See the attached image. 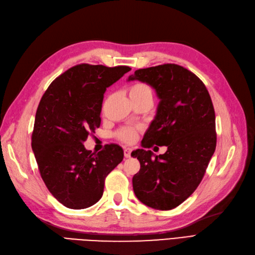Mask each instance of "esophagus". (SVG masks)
Returning <instances> with one entry per match:
<instances>
[{
  "label": "esophagus",
  "instance_id": "obj_1",
  "mask_svg": "<svg viewBox=\"0 0 255 255\" xmlns=\"http://www.w3.org/2000/svg\"><path fill=\"white\" fill-rule=\"evenodd\" d=\"M130 153H132V149H130V148H125V156L127 158L130 157Z\"/></svg>",
  "mask_w": 255,
  "mask_h": 255
}]
</instances>
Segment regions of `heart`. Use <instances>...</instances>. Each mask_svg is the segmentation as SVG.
<instances>
[{"instance_id":"heart-1","label":"heart","mask_w":255,"mask_h":255,"mask_svg":"<svg viewBox=\"0 0 255 255\" xmlns=\"http://www.w3.org/2000/svg\"><path fill=\"white\" fill-rule=\"evenodd\" d=\"M128 95L132 100L139 99L142 97H152V89L145 83L136 82L128 87ZM137 130L133 128H125L118 132V138L120 140L130 143L135 140Z\"/></svg>"}]
</instances>
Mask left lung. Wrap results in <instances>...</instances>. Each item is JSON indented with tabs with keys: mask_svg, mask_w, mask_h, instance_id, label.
Listing matches in <instances>:
<instances>
[{
	"mask_svg": "<svg viewBox=\"0 0 255 255\" xmlns=\"http://www.w3.org/2000/svg\"><path fill=\"white\" fill-rule=\"evenodd\" d=\"M149 84L160 100L141 145L132 152L140 163L133 189L140 202L169 211L183 203L201 183L216 149L215 111L203 82L186 68L165 64L136 70L128 81ZM153 144L167 151L155 159Z\"/></svg>",
	"mask_w": 255,
	"mask_h": 255,
	"instance_id": "1",
	"label": "left lung"
}]
</instances>
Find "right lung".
<instances>
[{"mask_svg":"<svg viewBox=\"0 0 255 255\" xmlns=\"http://www.w3.org/2000/svg\"><path fill=\"white\" fill-rule=\"evenodd\" d=\"M129 70L128 66L76 65L51 83L38 105L32 149L45 186L68 208L97 203L105 177L123 159L118 144H107L96 154L83 143L101 125L106 88Z\"/></svg>","mask_w":255,"mask_h":255,"instance_id":"right-lung-1","label":"right lung"}]
</instances>
